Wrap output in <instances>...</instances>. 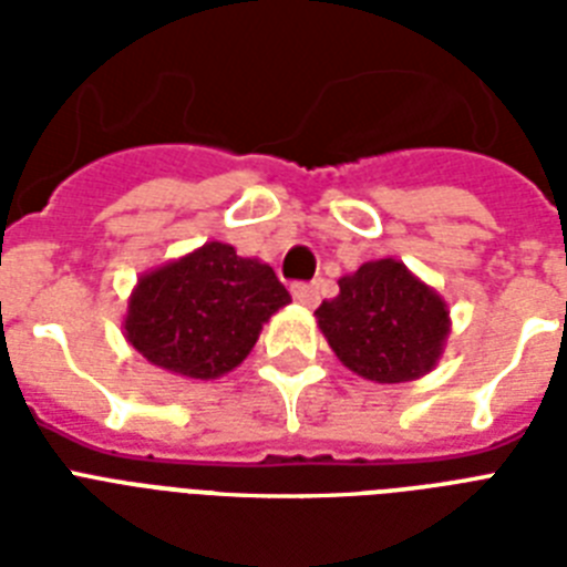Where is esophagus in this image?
Returning <instances> with one entry per match:
<instances>
[{
    "mask_svg": "<svg viewBox=\"0 0 567 567\" xmlns=\"http://www.w3.org/2000/svg\"><path fill=\"white\" fill-rule=\"evenodd\" d=\"M291 293H293V300L300 302V306H309V309L320 302V291L315 282H293Z\"/></svg>",
    "mask_w": 567,
    "mask_h": 567,
    "instance_id": "esophagus-1",
    "label": "esophagus"
}]
</instances>
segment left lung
<instances>
[{"label": "left lung", "mask_w": 567, "mask_h": 567, "mask_svg": "<svg viewBox=\"0 0 567 567\" xmlns=\"http://www.w3.org/2000/svg\"><path fill=\"white\" fill-rule=\"evenodd\" d=\"M315 318L341 364L382 385L426 377L450 336L444 297L396 258L341 276L338 297L320 302Z\"/></svg>", "instance_id": "1"}]
</instances>
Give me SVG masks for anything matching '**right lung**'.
<instances>
[{"mask_svg":"<svg viewBox=\"0 0 567 567\" xmlns=\"http://www.w3.org/2000/svg\"><path fill=\"white\" fill-rule=\"evenodd\" d=\"M291 302L274 267L208 240L188 256L146 270L128 297L126 341L146 362L185 379L235 371L261 327Z\"/></svg>","mask_w":567,"mask_h":567,"instance_id":"1","label":"right lung"}]
</instances>
